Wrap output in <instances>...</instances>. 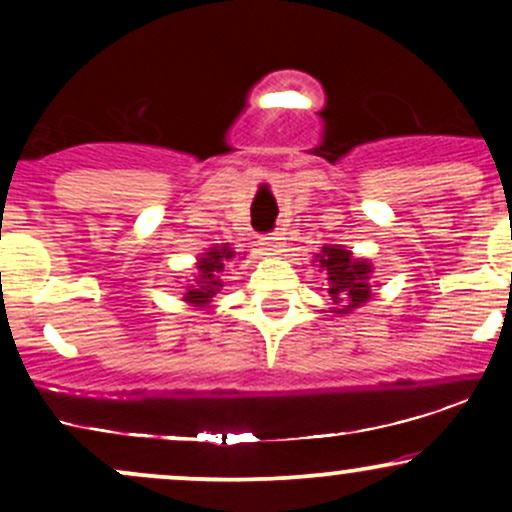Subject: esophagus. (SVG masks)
<instances>
[{
    "label": "esophagus",
    "instance_id": "obj_1",
    "mask_svg": "<svg viewBox=\"0 0 512 512\" xmlns=\"http://www.w3.org/2000/svg\"><path fill=\"white\" fill-rule=\"evenodd\" d=\"M284 240H286V238L281 236V233H272V236H264V238L260 240L264 255H281V252H284V248H286Z\"/></svg>",
    "mask_w": 512,
    "mask_h": 512
}]
</instances>
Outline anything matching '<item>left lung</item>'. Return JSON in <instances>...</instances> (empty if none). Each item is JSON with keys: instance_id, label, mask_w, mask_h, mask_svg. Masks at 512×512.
Instances as JSON below:
<instances>
[{"instance_id": "8db88e82", "label": "left lung", "mask_w": 512, "mask_h": 512, "mask_svg": "<svg viewBox=\"0 0 512 512\" xmlns=\"http://www.w3.org/2000/svg\"><path fill=\"white\" fill-rule=\"evenodd\" d=\"M313 262H317L320 272L327 274V296L332 301L330 308L322 310V313L344 317L370 301V296H373V284H370L373 264L368 260L356 257L344 245H325Z\"/></svg>"}]
</instances>
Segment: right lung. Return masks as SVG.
<instances>
[{
  "instance_id": "add662e5",
  "label": "right lung",
  "mask_w": 512,
  "mask_h": 512,
  "mask_svg": "<svg viewBox=\"0 0 512 512\" xmlns=\"http://www.w3.org/2000/svg\"><path fill=\"white\" fill-rule=\"evenodd\" d=\"M236 257V250L228 243H216L211 245L207 252H199L195 269H192V279H187V284L182 286V301L192 305L195 310H214V296L223 289L221 272L226 267L228 260Z\"/></svg>"
}]
</instances>
